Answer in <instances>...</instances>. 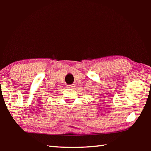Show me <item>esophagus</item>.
Here are the masks:
<instances>
[{
  "instance_id": "obj_1",
  "label": "esophagus",
  "mask_w": 151,
  "mask_h": 151,
  "mask_svg": "<svg viewBox=\"0 0 151 151\" xmlns=\"http://www.w3.org/2000/svg\"><path fill=\"white\" fill-rule=\"evenodd\" d=\"M74 86V85H66V88H71Z\"/></svg>"
}]
</instances>
